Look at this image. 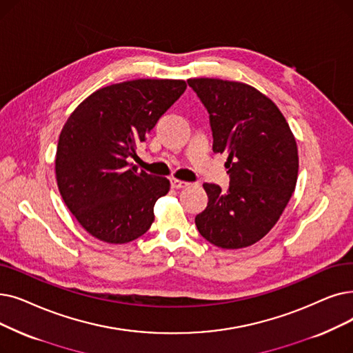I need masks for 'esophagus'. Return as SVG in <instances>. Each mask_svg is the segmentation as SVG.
<instances>
[{
    "label": "esophagus",
    "instance_id": "34e87169",
    "mask_svg": "<svg viewBox=\"0 0 353 353\" xmlns=\"http://www.w3.org/2000/svg\"><path fill=\"white\" fill-rule=\"evenodd\" d=\"M170 185L173 189H183V188H188L189 183L179 180V179H170Z\"/></svg>",
    "mask_w": 353,
    "mask_h": 353
}]
</instances>
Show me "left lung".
<instances>
[{"label":"left lung","mask_w":353,"mask_h":353,"mask_svg":"<svg viewBox=\"0 0 353 353\" xmlns=\"http://www.w3.org/2000/svg\"><path fill=\"white\" fill-rule=\"evenodd\" d=\"M209 114L213 151L228 152L226 192L205 183L206 209L197 231L219 248L238 250L264 238L293 194L297 144L285 118L255 88L222 79H189Z\"/></svg>","instance_id":"1"}]
</instances>
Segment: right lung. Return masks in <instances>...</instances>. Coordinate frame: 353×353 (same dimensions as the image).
Instances as JSON below:
<instances>
[{"label":"right lung","instance_id":"add662e5","mask_svg":"<svg viewBox=\"0 0 353 353\" xmlns=\"http://www.w3.org/2000/svg\"><path fill=\"white\" fill-rule=\"evenodd\" d=\"M185 90L186 82L174 79L115 83L94 92L66 121L56 152L57 186L92 236L125 243L150 229L170 181L128 160Z\"/></svg>","mask_w":353,"mask_h":353}]
</instances>
